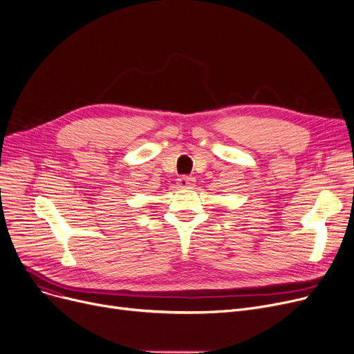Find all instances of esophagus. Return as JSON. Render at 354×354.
<instances>
[{
	"instance_id": "34e87169",
	"label": "esophagus",
	"mask_w": 354,
	"mask_h": 354,
	"mask_svg": "<svg viewBox=\"0 0 354 354\" xmlns=\"http://www.w3.org/2000/svg\"><path fill=\"white\" fill-rule=\"evenodd\" d=\"M195 185V178L191 176H180L178 178V188L180 189H189Z\"/></svg>"
}]
</instances>
